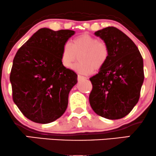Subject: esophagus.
<instances>
[{"instance_id":"1","label":"esophagus","mask_w":156,"mask_h":156,"mask_svg":"<svg viewBox=\"0 0 156 156\" xmlns=\"http://www.w3.org/2000/svg\"><path fill=\"white\" fill-rule=\"evenodd\" d=\"M84 79H87V78L84 76H80V75H78V80H84Z\"/></svg>"}]
</instances>
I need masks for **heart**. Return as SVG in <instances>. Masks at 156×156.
Wrapping results in <instances>:
<instances>
[{"label":"heart","instance_id":"obj_1","mask_svg":"<svg viewBox=\"0 0 156 156\" xmlns=\"http://www.w3.org/2000/svg\"><path fill=\"white\" fill-rule=\"evenodd\" d=\"M80 55V62L73 69L80 74L89 75L94 69L100 70L104 67L110 55V50L104 41L84 33L73 39L72 44H64L61 55L62 64L67 68L72 67Z\"/></svg>","mask_w":156,"mask_h":156}]
</instances>
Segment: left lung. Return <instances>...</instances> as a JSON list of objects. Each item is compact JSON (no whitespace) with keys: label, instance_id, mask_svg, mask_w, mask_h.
Returning a JSON list of instances; mask_svg holds the SVG:
<instances>
[{"label":"left lung","instance_id":"left-lung-1","mask_svg":"<svg viewBox=\"0 0 156 156\" xmlns=\"http://www.w3.org/2000/svg\"><path fill=\"white\" fill-rule=\"evenodd\" d=\"M108 44L110 55L104 67L89 78V103L98 115L108 119L125 117L136 105L144 81V65L133 41L115 27L94 33Z\"/></svg>","mask_w":156,"mask_h":156}]
</instances>
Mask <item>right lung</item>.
<instances>
[{
  "label": "right lung",
  "mask_w": 156,
  "mask_h": 156,
  "mask_svg": "<svg viewBox=\"0 0 156 156\" xmlns=\"http://www.w3.org/2000/svg\"><path fill=\"white\" fill-rule=\"evenodd\" d=\"M73 34L71 30L40 28L16 53L10 73L12 98L30 120L47 124L65 112L78 76L64 67L61 55Z\"/></svg>",
  "instance_id": "add662e5"
}]
</instances>
